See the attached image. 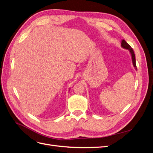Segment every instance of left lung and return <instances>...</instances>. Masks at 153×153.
<instances>
[{"mask_svg": "<svg viewBox=\"0 0 153 153\" xmlns=\"http://www.w3.org/2000/svg\"><path fill=\"white\" fill-rule=\"evenodd\" d=\"M121 47L123 48H125V49H127L129 51V52H130L131 55V58H132V62H133V66L135 68V69H137V66H136V60H135V53H134V52H133V50L132 49V48L130 47V45H128L126 41L123 39L121 41Z\"/></svg>", "mask_w": 153, "mask_h": 153, "instance_id": "8db88e82", "label": "left lung"}]
</instances>
